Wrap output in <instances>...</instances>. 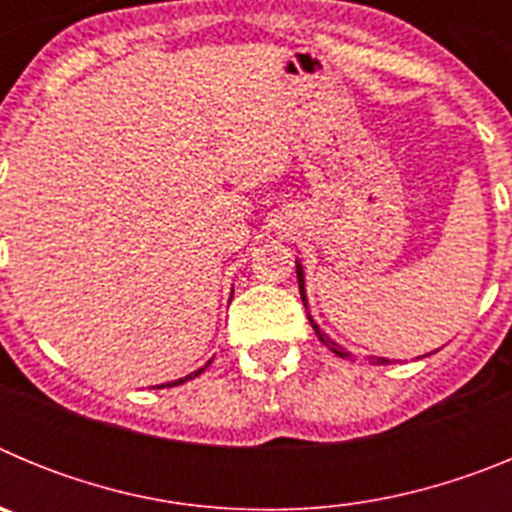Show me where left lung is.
Returning <instances> with one entry per match:
<instances>
[{
    "label": "left lung",
    "instance_id": "left-lung-1",
    "mask_svg": "<svg viewBox=\"0 0 512 512\" xmlns=\"http://www.w3.org/2000/svg\"><path fill=\"white\" fill-rule=\"evenodd\" d=\"M297 284H300V295H302V302H305V307H307V300H305V271H302V264L300 261H297ZM307 318H310V315H307ZM310 325L312 328H315V333H318V338H320V343H323V346H328L330 351H333V354L336 356H341V359H351V354H348L346 348L343 346H338L336 341H333V338L328 336V333H323V330H320V325L315 323V320L310 318ZM384 364V361L387 359H379Z\"/></svg>",
    "mask_w": 512,
    "mask_h": 512
}]
</instances>
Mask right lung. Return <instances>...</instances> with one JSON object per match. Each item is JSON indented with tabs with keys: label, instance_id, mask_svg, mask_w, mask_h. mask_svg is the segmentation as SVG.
I'll return each instance as SVG.
<instances>
[{
	"label": "right lung",
	"instance_id": "obj_1",
	"mask_svg": "<svg viewBox=\"0 0 512 512\" xmlns=\"http://www.w3.org/2000/svg\"><path fill=\"white\" fill-rule=\"evenodd\" d=\"M207 364H210V361H207ZM207 364H205V366H207ZM205 366H202V369H197V372H192V374H189V377H184V379H176V382H169V384H161V387H174V384H184V382H187V379L200 377V374L205 372Z\"/></svg>",
	"mask_w": 512,
	"mask_h": 512
}]
</instances>
